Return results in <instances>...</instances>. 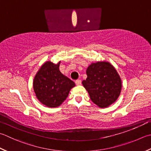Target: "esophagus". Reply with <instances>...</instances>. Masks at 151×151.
<instances>
[{"label":"esophagus","instance_id":"34e87169","mask_svg":"<svg viewBox=\"0 0 151 151\" xmlns=\"http://www.w3.org/2000/svg\"><path fill=\"white\" fill-rule=\"evenodd\" d=\"M81 83H82V81H81V80H76V81H75V84L77 86L81 85Z\"/></svg>","mask_w":151,"mask_h":151}]
</instances>
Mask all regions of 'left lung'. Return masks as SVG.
<instances>
[{
    "label": "left lung",
    "mask_w": 151,
    "mask_h": 151,
    "mask_svg": "<svg viewBox=\"0 0 151 151\" xmlns=\"http://www.w3.org/2000/svg\"><path fill=\"white\" fill-rule=\"evenodd\" d=\"M87 78L82 84L91 101L100 108H106L116 101L122 89L120 76L108 61L91 63L86 70Z\"/></svg>",
    "instance_id": "8db88e82"
}]
</instances>
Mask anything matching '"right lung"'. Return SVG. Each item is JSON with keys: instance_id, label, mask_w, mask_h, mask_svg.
<instances>
[{"instance_id": "add662e5", "label": "right lung", "mask_w": 151, "mask_h": 151, "mask_svg": "<svg viewBox=\"0 0 151 151\" xmlns=\"http://www.w3.org/2000/svg\"><path fill=\"white\" fill-rule=\"evenodd\" d=\"M60 63L46 61L33 80L32 85L37 98L48 107L60 106L67 99L70 90L75 86V82L60 72Z\"/></svg>"}]
</instances>
